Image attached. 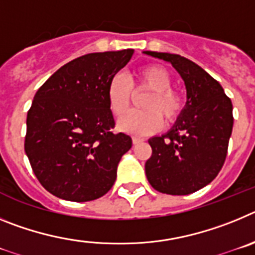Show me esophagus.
Segmentation results:
<instances>
[{"mask_svg": "<svg viewBox=\"0 0 255 255\" xmlns=\"http://www.w3.org/2000/svg\"><path fill=\"white\" fill-rule=\"evenodd\" d=\"M141 141H144V140L141 138H138V136H134V138H132V144H139V143H141Z\"/></svg>", "mask_w": 255, "mask_h": 255, "instance_id": "34e87169", "label": "esophagus"}]
</instances>
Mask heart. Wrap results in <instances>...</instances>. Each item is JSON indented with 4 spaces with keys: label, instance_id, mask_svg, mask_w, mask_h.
<instances>
[{
    "label": "heart",
    "instance_id": "b5f03b06",
    "mask_svg": "<svg viewBox=\"0 0 255 255\" xmlns=\"http://www.w3.org/2000/svg\"><path fill=\"white\" fill-rule=\"evenodd\" d=\"M172 84V76L166 67L147 64L139 67L130 80L116 75L107 87V102L115 116L120 117L128 111L132 97L141 91L150 92L143 101L145 111H131L119 121V128L131 135L155 132L164 123L172 124L180 117L185 107V98Z\"/></svg>",
    "mask_w": 255,
    "mask_h": 255
}]
</instances>
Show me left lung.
Returning a JSON list of instances; mask_svg holds the SVG:
<instances>
[{"label": "left lung", "instance_id": "obj_1", "mask_svg": "<svg viewBox=\"0 0 255 255\" xmlns=\"http://www.w3.org/2000/svg\"><path fill=\"white\" fill-rule=\"evenodd\" d=\"M145 53L177 70L188 97L172 129L148 140L152 155L145 175L159 193L191 194L213 181L224 166L233 132V103L220 83L193 61L173 53Z\"/></svg>", "mask_w": 255, "mask_h": 255}]
</instances>
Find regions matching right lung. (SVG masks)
Masks as SVG:
<instances>
[{
	"mask_svg": "<svg viewBox=\"0 0 255 255\" xmlns=\"http://www.w3.org/2000/svg\"><path fill=\"white\" fill-rule=\"evenodd\" d=\"M132 52L80 56L60 67L35 93L24 148L38 181L51 194L89 202L115 184L117 164L132 140L114 131L107 87Z\"/></svg>",
	"mask_w": 255,
	"mask_h": 255,
	"instance_id": "add662e5",
	"label": "right lung"
}]
</instances>
